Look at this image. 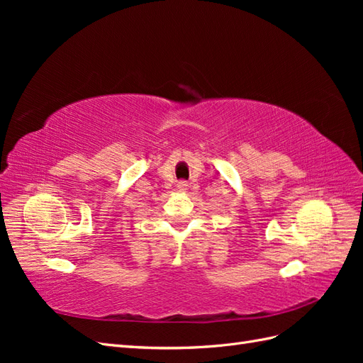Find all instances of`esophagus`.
I'll return each instance as SVG.
<instances>
[{
	"instance_id": "34e87169",
	"label": "esophagus",
	"mask_w": 363,
	"mask_h": 363,
	"mask_svg": "<svg viewBox=\"0 0 363 363\" xmlns=\"http://www.w3.org/2000/svg\"><path fill=\"white\" fill-rule=\"evenodd\" d=\"M177 188H179V191H180V192H184V191H186V188H188V183H186L184 180H182V182H179V183H177Z\"/></svg>"
}]
</instances>
